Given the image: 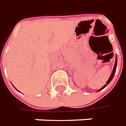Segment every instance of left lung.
Returning a JSON list of instances; mask_svg holds the SVG:
<instances>
[{"mask_svg": "<svg viewBox=\"0 0 126 126\" xmlns=\"http://www.w3.org/2000/svg\"><path fill=\"white\" fill-rule=\"evenodd\" d=\"M116 66H117V56H116V61H115V63H114V68H113V70H112V72H111V74L110 77V78H109V79H108V81H107L106 84L104 85L103 86H102L101 89H100L98 91H101V90H102V89H104V88H105L107 86V85L109 84L110 83V81L111 80H112V79H113V77H114V74L115 72H116Z\"/></svg>", "mask_w": 126, "mask_h": 126, "instance_id": "left-lung-1", "label": "left lung"}]
</instances>
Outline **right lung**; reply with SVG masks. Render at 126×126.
Masks as SVG:
<instances>
[{
	"instance_id": "add662e5",
	"label": "right lung",
	"mask_w": 126,
	"mask_h": 126,
	"mask_svg": "<svg viewBox=\"0 0 126 126\" xmlns=\"http://www.w3.org/2000/svg\"><path fill=\"white\" fill-rule=\"evenodd\" d=\"M15 89H16V88H15ZM16 90H17V89H16Z\"/></svg>"
}]
</instances>
